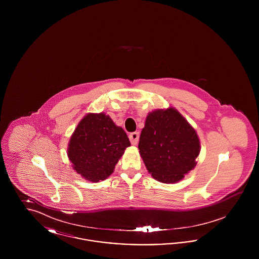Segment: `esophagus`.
I'll return each instance as SVG.
<instances>
[{
  "instance_id": "34e87169",
  "label": "esophagus",
  "mask_w": 259,
  "mask_h": 259,
  "mask_svg": "<svg viewBox=\"0 0 259 259\" xmlns=\"http://www.w3.org/2000/svg\"><path fill=\"white\" fill-rule=\"evenodd\" d=\"M139 138H140L139 132H134V133H131V134L129 135L130 142H131V144H132L133 146H136V145L138 144V142H139Z\"/></svg>"
}]
</instances>
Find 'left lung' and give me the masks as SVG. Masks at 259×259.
I'll return each mask as SVG.
<instances>
[{
    "mask_svg": "<svg viewBox=\"0 0 259 259\" xmlns=\"http://www.w3.org/2000/svg\"><path fill=\"white\" fill-rule=\"evenodd\" d=\"M139 150L155 180L174 184L195 167L200 142L185 117L170 108L148 114L140 136Z\"/></svg>",
    "mask_w": 259,
    "mask_h": 259,
    "instance_id": "8db88e82",
    "label": "left lung"
}]
</instances>
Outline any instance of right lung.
<instances>
[{
	"label": "right lung",
	"instance_id": "add662e5",
	"mask_svg": "<svg viewBox=\"0 0 259 259\" xmlns=\"http://www.w3.org/2000/svg\"><path fill=\"white\" fill-rule=\"evenodd\" d=\"M127 147L130 142L125 131L109 115L89 113L74 130L68 156L76 172L97 183L111 176Z\"/></svg>",
	"mask_w": 259,
	"mask_h": 259
}]
</instances>
